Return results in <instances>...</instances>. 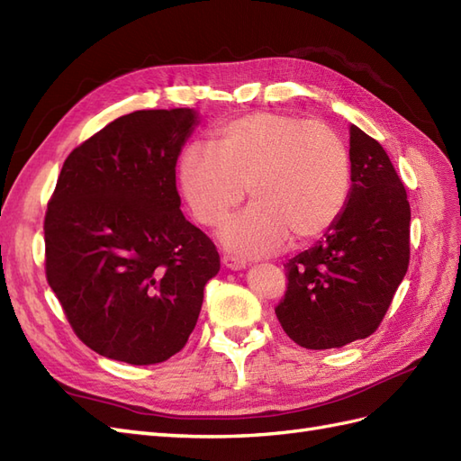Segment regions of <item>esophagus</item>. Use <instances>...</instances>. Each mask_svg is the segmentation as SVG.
I'll return each mask as SVG.
<instances>
[{"label": "esophagus", "instance_id": "esophagus-1", "mask_svg": "<svg viewBox=\"0 0 461 461\" xmlns=\"http://www.w3.org/2000/svg\"><path fill=\"white\" fill-rule=\"evenodd\" d=\"M221 263H223V267H228V268H231V270H240V268H243V267L247 265L245 258L230 255V253L221 257Z\"/></svg>", "mask_w": 461, "mask_h": 461}]
</instances>
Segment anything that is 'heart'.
Listing matches in <instances>:
<instances>
[{
	"mask_svg": "<svg viewBox=\"0 0 461 461\" xmlns=\"http://www.w3.org/2000/svg\"><path fill=\"white\" fill-rule=\"evenodd\" d=\"M206 148L181 153L176 183L204 228H220L247 188L253 204L221 231L233 253L265 255L288 240L294 247L310 245L343 214L350 153L337 130L321 121L257 111L216 126Z\"/></svg>",
	"mask_w": 461,
	"mask_h": 461,
	"instance_id": "heart-1",
	"label": "heart"
}]
</instances>
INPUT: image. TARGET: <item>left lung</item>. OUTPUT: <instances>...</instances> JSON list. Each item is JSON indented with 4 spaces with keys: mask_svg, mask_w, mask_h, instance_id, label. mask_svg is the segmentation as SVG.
Listing matches in <instances>:
<instances>
[{
    "mask_svg": "<svg viewBox=\"0 0 461 461\" xmlns=\"http://www.w3.org/2000/svg\"><path fill=\"white\" fill-rule=\"evenodd\" d=\"M352 188L335 228L285 265L275 313L294 343L340 348L370 337L409 268L411 206L382 144L350 126Z\"/></svg>",
    "mask_w": 461,
    "mask_h": 461,
    "instance_id": "obj_1",
    "label": "left lung"
}]
</instances>
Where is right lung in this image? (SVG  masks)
<instances>
[{
	"mask_svg": "<svg viewBox=\"0 0 461 461\" xmlns=\"http://www.w3.org/2000/svg\"><path fill=\"white\" fill-rule=\"evenodd\" d=\"M196 114L134 111L64 161L44 216L46 280L81 343L146 366L179 352L196 325L214 241L181 212L175 167Z\"/></svg>",
	"mask_w": 461,
	"mask_h": 461,
	"instance_id": "right-lung-1",
	"label": "right lung"
}]
</instances>
